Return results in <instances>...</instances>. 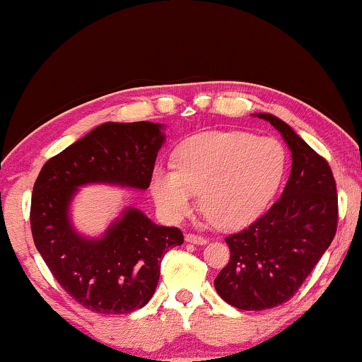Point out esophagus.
I'll return each mask as SVG.
<instances>
[{
    "instance_id": "obj_1",
    "label": "esophagus",
    "mask_w": 362,
    "mask_h": 362,
    "mask_svg": "<svg viewBox=\"0 0 362 362\" xmlns=\"http://www.w3.org/2000/svg\"><path fill=\"white\" fill-rule=\"evenodd\" d=\"M185 241L192 243V244H200V246H203V244H206L208 239L203 238V236H198V234H187Z\"/></svg>"
}]
</instances>
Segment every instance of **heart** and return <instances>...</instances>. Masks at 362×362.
<instances>
[{"instance_id":"heart-1","label":"heart","mask_w":362,"mask_h":362,"mask_svg":"<svg viewBox=\"0 0 362 362\" xmlns=\"http://www.w3.org/2000/svg\"><path fill=\"white\" fill-rule=\"evenodd\" d=\"M287 156L281 142L249 132H205L188 139L177 165L156 167L151 192L165 220L190 213L195 192L203 211L221 228L254 220L284 179Z\"/></svg>"}]
</instances>
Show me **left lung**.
<instances>
[{"mask_svg":"<svg viewBox=\"0 0 362 362\" xmlns=\"http://www.w3.org/2000/svg\"><path fill=\"white\" fill-rule=\"evenodd\" d=\"M254 116L281 132L292 152V170L282 197L252 225L225 239L231 256L215 288L226 303L249 312L292 298L338 226V195L328 162L277 116Z\"/></svg>","mask_w":362,"mask_h":362,"instance_id":"8db88e82","label":"left lung"}]
</instances>
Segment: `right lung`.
Listing matches in <instances>:
<instances>
[{
  "mask_svg": "<svg viewBox=\"0 0 362 362\" xmlns=\"http://www.w3.org/2000/svg\"><path fill=\"white\" fill-rule=\"evenodd\" d=\"M164 141L159 123H105L45 162L34 183L35 247L55 281L91 312L124 315L144 307L156 292L162 257L182 246L183 234L129 206L103 236L85 238L70 221V202L88 183L146 190Z\"/></svg>",
  "mask_w": 362,
  "mask_h": 362,
  "instance_id": "add662e5",
  "label": "right lung"
}]
</instances>
